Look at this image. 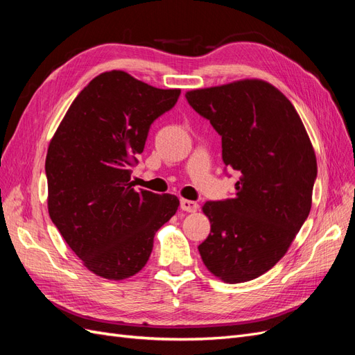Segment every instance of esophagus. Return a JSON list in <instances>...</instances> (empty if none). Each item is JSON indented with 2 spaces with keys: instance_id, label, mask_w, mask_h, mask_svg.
<instances>
[{
  "instance_id": "1",
  "label": "esophagus",
  "mask_w": 355,
  "mask_h": 355,
  "mask_svg": "<svg viewBox=\"0 0 355 355\" xmlns=\"http://www.w3.org/2000/svg\"><path fill=\"white\" fill-rule=\"evenodd\" d=\"M180 209L184 210V211H188V213H194V211L198 210V204L196 201L182 198L180 200Z\"/></svg>"
}]
</instances>
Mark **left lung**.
Returning <instances> with one entry per match:
<instances>
[{
    "label": "left lung",
    "mask_w": 355,
    "mask_h": 355,
    "mask_svg": "<svg viewBox=\"0 0 355 355\" xmlns=\"http://www.w3.org/2000/svg\"><path fill=\"white\" fill-rule=\"evenodd\" d=\"M185 96L222 136L225 166L240 173L234 198L202 206L210 234L198 252L222 282H250L282 259L308 218L317 178L313 144L292 102L263 80Z\"/></svg>",
    "instance_id": "1"
}]
</instances>
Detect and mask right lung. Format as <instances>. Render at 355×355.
<instances>
[{"mask_svg":"<svg viewBox=\"0 0 355 355\" xmlns=\"http://www.w3.org/2000/svg\"><path fill=\"white\" fill-rule=\"evenodd\" d=\"M179 94L124 71L102 72L73 99L50 141V219L83 265L106 280L141 271L155 232L179 207L176 196L136 191L130 182L149 127Z\"/></svg>","mask_w":355,"mask_h":355,"instance_id":"1","label":"right lung"}]
</instances>
